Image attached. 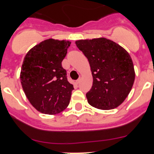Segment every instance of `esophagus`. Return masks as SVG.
Masks as SVG:
<instances>
[{
    "mask_svg": "<svg viewBox=\"0 0 154 154\" xmlns=\"http://www.w3.org/2000/svg\"><path fill=\"white\" fill-rule=\"evenodd\" d=\"M80 78H79L78 80H76V83H77V84H78V83H80Z\"/></svg>",
    "mask_w": 154,
    "mask_h": 154,
    "instance_id": "esophagus-1",
    "label": "esophagus"
}]
</instances>
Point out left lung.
I'll use <instances>...</instances> for the list:
<instances>
[{"instance_id": "left-lung-1", "label": "left lung", "mask_w": 154, "mask_h": 154, "mask_svg": "<svg viewBox=\"0 0 154 154\" xmlns=\"http://www.w3.org/2000/svg\"><path fill=\"white\" fill-rule=\"evenodd\" d=\"M75 43L88 59L92 74V86L86 94L88 103L103 110L122 104L135 80L134 66L128 52L106 38L77 40Z\"/></svg>"}]
</instances>
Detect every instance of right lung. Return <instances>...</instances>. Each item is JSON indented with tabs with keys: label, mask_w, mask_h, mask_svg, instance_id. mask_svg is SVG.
Wrapping results in <instances>:
<instances>
[{
	"label": "right lung",
	"mask_w": 154,
	"mask_h": 154,
	"mask_svg": "<svg viewBox=\"0 0 154 154\" xmlns=\"http://www.w3.org/2000/svg\"><path fill=\"white\" fill-rule=\"evenodd\" d=\"M71 42L48 38L31 48L24 57L20 79L21 86L36 110L55 115L69 104L74 86L62 66Z\"/></svg>",
	"instance_id": "1"
}]
</instances>
